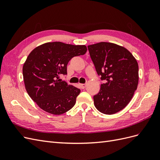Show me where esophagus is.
Masks as SVG:
<instances>
[{
	"instance_id": "1",
	"label": "esophagus",
	"mask_w": 160,
	"mask_h": 160,
	"mask_svg": "<svg viewBox=\"0 0 160 160\" xmlns=\"http://www.w3.org/2000/svg\"><path fill=\"white\" fill-rule=\"evenodd\" d=\"M79 86L81 89H85L86 87V84H79Z\"/></svg>"
}]
</instances>
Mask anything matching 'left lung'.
I'll return each mask as SVG.
<instances>
[{
    "label": "left lung",
    "instance_id": "1",
    "mask_svg": "<svg viewBox=\"0 0 160 160\" xmlns=\"http://www.w3.org/2000/svg\"><path fill=\"white\" fill-rule=\"evenodd\" d=\"M88 47L97 72L105 81L93 96L95 108L104 114L118 113L126 107L137 89L138 62L127 49L114 43L101 42Z\"/></svg>",
    "mask_w": 160,
    "mask_h": 160
}]
</instances>
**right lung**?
Here are the masks:
<instances>
[{
	"label": "right lung",
	"mask_w": 160,
	"mask_h": 160,
	"mask_svg": "<svg viewBox=\"0 0 160 160\" xmlns=\"http://www.w3.org/2000/svg\"><path fill=\"white\" fill-rule=\"evenodd\" d=\"M85 45L61 42H46L34 49L22 67L25 89L30 98L42 110L61 115L75 104L81 90L59 79L67 75V65L72 57L87 52Z\"/></svg>",
	"instance_id": "1"
}]
</instances>
